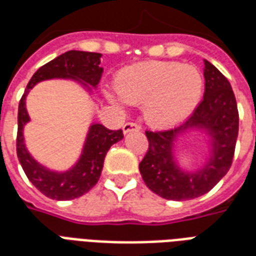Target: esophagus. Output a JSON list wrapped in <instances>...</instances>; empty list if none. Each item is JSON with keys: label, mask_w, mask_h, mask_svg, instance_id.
Segmentation results:
<instances>
[{"label": "esophagus", "mask_w": 256, "mask_h": 256, "mask_svg": "<svg viewBox=\"0 0 256 256\" xmlns=\"http://www.w3.org/2000/svg\"><path fill=\"white\" fill-rule=\"evenodd\" d=\"M140 132L141 130V124L136 122H126L123 124V133H128V132Z\"/></svg>", "instance_id": "34e87169"}]
</instances>
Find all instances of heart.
<instances>
[{
  "mask_svg": "<svg viewBox=\"0 0 256 256\" xmlns=\"http://www.w3.org/2000/svg\"><path fill=\"white\" fill-rule=\"evenodd\" d=\"M118 93L130 104L144 102L150 126L166 128L188 118L202 100L204 79L193 66L178 62H142L123 68L115 80ZM110 100L119 98L110 96Z\"/></svg>",
  "mask_w": 256,
  "mask_h": 256,
  "instance_id": "b5f03b06",
  "label": "heart"
}]
</instances>
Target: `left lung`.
<instances>
[{"label":"left lung","mask_w":256,"mask_h":256,"mask_svg":"<svg viewBox=\"0 0 256 256\" xmlns=\"http://www.w3.org/2000/svg\"><path fill=\"white\" fill-rule=\"evenodd\" d=\"M203 100L182 126L167 130H146L150 146L140 163L146 186L167 200H190L210 192L229 172L238 134V111L229 80L218 68L204 62ZM190 127L207 128L213 137V158L196 173H184L172 159V141Z\"/></svg>","instance_id":"8db88e82"}]
</instances>
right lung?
<instances>
[{"mask_svg": "<svg viewBox=\"0 0 256 256\" xmlns=\"http://www.w3.org/2000/svg\"><path fill=\"white\" fill-rule=\"evenodd\" d=\"M100 53L68 50L36 71L24 90L18 112L16 152L26 176L31 184L46 198L53 200H71L88 193L100 178L104 159L111 145L123 138L122 130H110L102 124H93L88 134L84 154L79 162L67 172H53L38 164L27 152L23 141V126L30 120L26 111V96L32 86L50 78L80 79L92 86H97L101 79Z\"/></svg>", "mask_w": 256, "mask_h": 256, "instance_id": "add662e5", "label": "right lung"}]
</instances>
